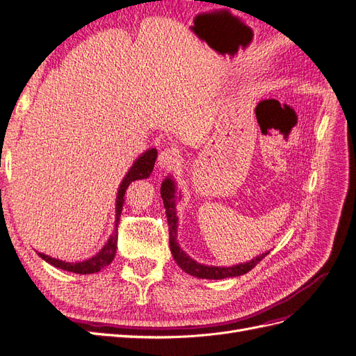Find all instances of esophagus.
I'll use <instances>...</instances> for the list:
<instances>
[{
    "label": "esophagus",
    "instance_id": "esophagus-1",
    "mask_svg": "<svg viewBox=\"0 0 356 356\" xmlns=\"http://www.w3.org/2000/svg\"><path fill=\"white\" fill-rule=\"evenodd\" d=\"M179 160H181L179 149L175 147H168L159 154V166L163 169H170L177 166L179 163Z\"/></svg>",
    "mask_w": 356,
    "mask_h": 356
}]
</instances>
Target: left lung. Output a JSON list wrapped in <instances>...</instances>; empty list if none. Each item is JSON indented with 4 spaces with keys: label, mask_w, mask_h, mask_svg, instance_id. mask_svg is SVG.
<instances>
[{
    "label": "left lung",
    "mask_w": 356,
    "mask_h": 356,
    "mask_svg": "<svg viewBox=\"0 0 356 356\" xmlns=\"http://www.w3.org/2000/svg\"><path fill=\"white\" fill-rule=\"evenodd\" d=\"M177 187L175 182L170 177H168L163 182H161L160 187V195L163 199V204L166 209V217H168V225H169V246L170 252L174 255V260L177 264L184 270L186 273L196 276L200 279H225V277H234L245 275L254 268L258 263H260L263 258L268 254L264 252L261 255L255 257L254 260L248 263H241L230 267H218V266H204L197 261L193 260L190 255H187L184 251L179 248V243L177 241V229H178V217H177Z\"/></svg>",
    "instance_id": "left-lung-1"
}]
</instances>
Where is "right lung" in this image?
I'll return each mask as SVG.
<instances>
[{"label": "right lung", "instance_id": "add662e5", "mask_svg": "<svg viewBox=\"0 0 356 356\" xmlns=\"http://www.w3.org/2000/svg\"><path fill=\"white\" fill-rule=\"evenodd\" d=\"M156 159H157V149L156 148L147 149L144 154H141V156L136 159L134 166L129 169L126 177L123 178L122 184H120V188H118V191H117V200H115V230L110 236L108 242L105 243V246L102 248V250L98 254H96L92 258H89V260H84V261L65 263V261H62V260H56V258H51V257H49L46 254L38 252V255L42 258V260H46L49 264L55 266L58 268H62V270L79 273V275L98 273V272L102 270L104 267L111 264V261L114 260V257H115V250H117V224H118V220H120V213L123 211L124 193H126L127 187L131 186V182H134L136 179H144V178L149 177V174H152V172H153Z\"/></svg>", "mask_w": 356, "mask_h": 356}]
</instances>
